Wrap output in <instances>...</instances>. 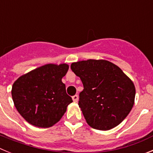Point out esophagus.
Listing matches in <instances>:
<instances>
[{
	"label": "esophagus",
	"mask_w": 153,
	"mask_h": 153,
	"mask_svg": "<svg viewBox=\"0 0 153 153\" xmlns=\"http://www.w3.org/2000/svg\"><path fill=\"white\" fill-rule=\"evenodd\" d=\"M72 99H73V100H74V102H76L78 101V99H79V98H78L77 95H74V96H73Z\"/></svg>",
	"instance_id": "esophagus-1"
}]
</instances>
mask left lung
Wrapping results in <instances>:
<instances>
[{
  "label": "left lung",
  "instance_id": "left-lung-1",
  "mask_svg": "<svg viewBox=\"0 0 153 153\" xmlns=\"http://www.w3.org/2000/svg\"><path fill=\"white\" fill-rule=\"evenodd\" d=\"M70 68L83 85L79 106L93 129H111L128 116L134 104L132 81L111 62L87 60L73 63Z\"/></svg>",
  "mask_w": 153,
  "mask_h": 153
}]
</instances>
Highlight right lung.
I'll use <instances>...</instances> for the list:
<instances>
[{
	"label": "right lung",
	"mask_w": 153,
	"mask_h": 153,
	"mask_svg": "<svg viewBox=\"0 0 153 153\" xmlns=\"http://www.w3.org/2000/svg\"><path fill=\"white\" fill-rule=\"evenodd\" d=\"M68 69L66 63L46 64L21 76L13 83L11 95L14 106L31 125L52 126L73 102L62 82Z\"/></svg>",
	"instance_id": "right-lung-1"
}]
</instances>
